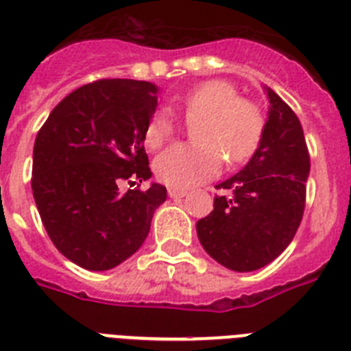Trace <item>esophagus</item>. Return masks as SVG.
I'll use <instances>...</instances> for the list:
<instances>
[{"instance_id":"1","label":"esophagus","mask_w":351,"mask_h":351,"mask_svg":"<svg viewBox=\"0 0 351 351\" xmlns=\"http://www.w3.org/2000/svg\"><path fill=\"white\" fill-rule=\"evenodd\" d=\"M167 194H169V198L178 199V198H184L185 194H187V191H185V189H176V187H171V189L167 191Z\"/></svg>"}]
</instances>
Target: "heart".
<instances>
[{"instance_id":"obj_1","label":"heart","mask_w":351,"mask_h":351,"mask_svg":"<svg viewBox=\"0 0 351 351\" xmlns=\"http://www.w3.org/2000/svg\"><path fill=\"white\" fill-rule=\"evenodd\" d=\"M176 108L194 125L198 143L175 144L155 160V175L162 184L187 189L210 180L219 173L223 158L228 166L248 162L258 152L266 116L257 103L241 98L235 85L225 80H207L194 85L178 98ZM176 134V119L167 108L153 114L144 126V143L162 148Z\"/></svg>"}]
</instances>
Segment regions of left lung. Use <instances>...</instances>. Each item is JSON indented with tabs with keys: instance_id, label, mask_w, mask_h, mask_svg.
<instances>
[{
	"instance_id": "1",
	"label": "left lung",
	"mask_w": 351,
	"mask_h": 351,
	"mask_svg": "<svg viewBox=\"0 0 351 351\" xmlns=\"http://www.w3.org/2000/svg\"><path fill=\"white\" fill-rule=\"evenodd\" d=\"M269 117L261 148L241 173L216 189L214 210L196 223L205 252L232 271H255L275 261L293 241L307 198L311 157L302 123L267 87Z\"/></svg>"
}]
</instances>
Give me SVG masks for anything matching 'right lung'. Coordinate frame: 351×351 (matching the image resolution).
Wrapping results in <instances>:
<instances>
[{"instance_id": "obj_1", "label": "right lung", "mask_w": 351, "mask_h": 351, "mask_svg": "<svg viewBox=\"0 0 351 351\" xmlns=\"http://www.w3.org/2000/svg\"><path fill=\"white\" fill-rule=\"evenodd\" d=\"M149 82L98 80L53 108L34 146L32 191L43 225L64 257L90 271L132 257L166 202L152 176L144 126L157 108ZM139 181L121 193L119 185Z\"/></svg>"}]
</instances>
